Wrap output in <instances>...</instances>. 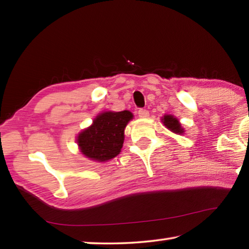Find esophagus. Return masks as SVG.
<instances>
[{
    "label": "esophagus",
    "mask_w": 249,
    "mask_h": 249,
    "mask_svg": "<svg viewBox=\"0 0 249 249\" xmlns=\"http://www.w3.org/2000/svg\"><path fill=\"white\" fill-rule=\"evenodd\" d=\"M138 116L142 117V119H146V117L149 116V112L146 108H141L138 109Z\"/></svg>",
    "instance_id": "obj_1"
}]
</instances>
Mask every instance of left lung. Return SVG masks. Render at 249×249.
<instances>
[{"mask_svg":"<svg viewBox=\"0 0 249 249\" xmlns=\"http://www.w3.org/2000/svg\"><path fill=\"white\" fill-rule=\"evenodd\" d=\"M161 121L163 125H165L168 129H170L172 133L183 134V128L181 127V124L179 123L178 119H176L174 115H165L161 119Z\"/></svg>","mask_w":249,"mask_h":249,"instance_id":"1","label":"left lung"}]
</instances>
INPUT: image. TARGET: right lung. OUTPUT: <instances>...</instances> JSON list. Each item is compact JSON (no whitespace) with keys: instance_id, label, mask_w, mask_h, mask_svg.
<instances>
[{"instance_id":"add662e5","label":"right lung","mask_w":249,"mask_h":249,"mask_svg":"<svg viewBox=\"0 0 249 249\" xmlns=\"http://www.w3.org/2000/svg\"><path fill=\"white\" fill-rule=\"evenodd\" d=\"M132 119L129 111L101 113L91 126L78 135L81 153L99 162L116 157L123 147L124 129Z\"/></svg>"}]
</instances>
